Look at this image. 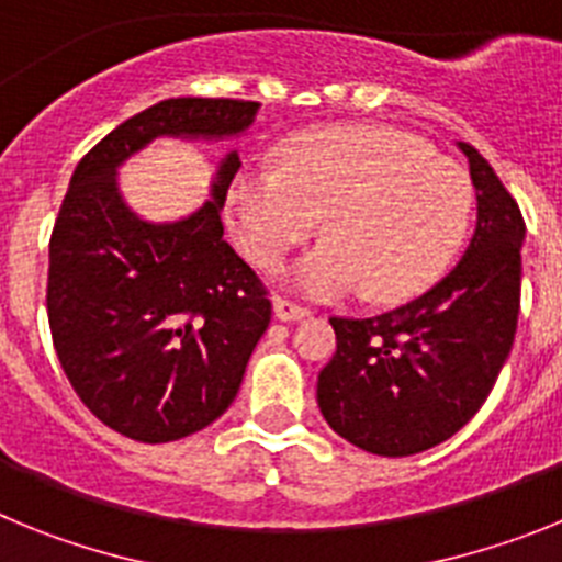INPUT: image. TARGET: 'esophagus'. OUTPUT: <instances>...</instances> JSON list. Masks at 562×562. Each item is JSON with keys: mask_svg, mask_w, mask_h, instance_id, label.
Masks as SVG:
<instances>
[{"mask_svg": "<svg viewBox=\"0 0 562 562\" xmlns=\"http://www.w3.org/2000/svg\"><path fill=\"white\" fill-rule=\"evenodd\" d=\"M272 312H276L278 321H284V324H290V321H301V317L310 315V310H306V306L295 304V301H290V297H281V295L272 297Z\"/></svg>", "mask_w": 562, "mask_h": 562, "instance_id": "34e87169", "label": "esophagus"}]
</instances>
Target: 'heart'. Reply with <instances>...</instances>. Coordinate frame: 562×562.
<instances>
[{
  "label": "heart",
  "mask_w": 562,
  "mask_h": 562,
  "mask_svg": "<svg viewBox=\"0 0 562 562\" xmlns=\"http://www.w3.org/2000/svg\"><path fill=\"white\" fill-rule=\"evenodd\" d=\"M473 188L453 160L391 126H326L301 134L278 166H245L227 216L252 265L276 270L321 216L324 238L286 270L315 301L362 286L402 301L430 286L461 245Z\"/></svg>",
  "instance_id": "heart-1"
}]
</instances>
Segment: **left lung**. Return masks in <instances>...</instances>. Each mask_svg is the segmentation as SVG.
<instances>
[{
	"label": "left lung",
	"instance_id": "8db88e82",
	"mask_svg": "<svg viewBox=\"0 0 562 562\" xmlns=\"http://www.w3.org/2000/svg\"><path fill=\"white\" fill-rule=\"evenodd\" d=\"M479 222L459 265L400 310L331 317L337 351L317 374L329 428L366 453L414 456L479 414L515 340L520 310L518 202L470 143Z\"/></svg>",
	"mask_w": 562,
	"mask_h": 562
}]
</instances>
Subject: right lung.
Segmentation results:
<instances>
[{
	"label": "right lung",
	"mask_w": 562,
	"mask_h": 562,
	"mask_svg": "<svg viewBox=\"0 0 562 562\" xmlns=\"http://www.w3.org/2000/svg\"><path fill=\"white\" fill-rule=\"evenodd\" d=\"M261 103L168 98L109 132L78 162L49 236L47 317L69 385L103 425L162 445L220 419L270 326L261 278L227 245L222 205L238 154L180 222H146L123 202L117 166L157 137L220 140Z\"/></svg>",
	"instance_id": "right-lung-1"
}]
</instances>
